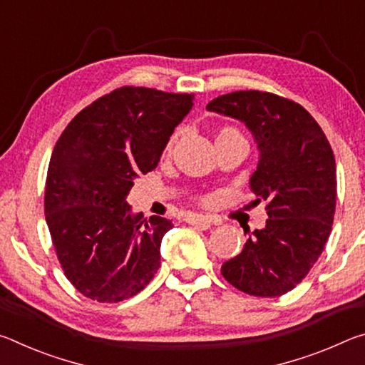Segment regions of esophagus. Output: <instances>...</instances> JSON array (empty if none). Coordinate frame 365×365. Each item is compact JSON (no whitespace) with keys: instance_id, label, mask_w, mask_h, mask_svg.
<instances>
[{"instance_id":"1","label":"esophagus","mask_w":365,"mask_h":365,"mask_svg":"<svg viewBox=\"0 0 365 365\" xmlns=\"http://www.w3.org/2000/svg\"><path fill=\"white\" fill-rule=\"evenodd\" d=\"M187 224L193 225V227H197L201 228V230H207L209 227H211L212 220L209 215H201V214H190L187 217Z\"/></svg>"}]
</instances>
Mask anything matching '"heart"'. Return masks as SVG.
I'll return each mask as SVG.
<instances>
[{"label":"heart","mask_w":365,"mask_h":365,"mask_svg":"<svg viewBox=\"0 0 365 365\" xmlns=\"http://www.w3.org/2000/svg\"><path fill=\"white\" fill-rule=\"evenodd\" d=\"M177 137H178V133H175L174 137L170 138L168 150H170V148L174 146ZM230 138H243V137H242V135H240V132L237 130V128H233V127H222L220 130H219V133H217V140H215V141H219V140H230Z\"/></svg>","instance_id":"1"}]
</instances>
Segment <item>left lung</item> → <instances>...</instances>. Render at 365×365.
Instances as JSON below:
<instances>
[{
    "mask_svg": "<svg viewBox=\"0 0 365 365\" xmlns=\"http://www.w3.org/2000/svg\"><path fill=\"white\" fill-rule=\"evenodd\" d=\"M207 110L243 122L259 151L250 188L267 202L265 227L248 232L242 252L222 264V275L240 292L282 296L304 279L322 255L336 206V164L319 123L287 98L235 91Z\"/></svg>",
    "mask_w": 365,
    "mask_h": 365,
    "instance_id": "left-lung-1",
    "label": "left lung"
}]
</instances>
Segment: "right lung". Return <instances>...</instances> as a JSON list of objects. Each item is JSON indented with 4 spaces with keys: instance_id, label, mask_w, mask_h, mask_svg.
<instances>
[{
    "instance_id": "obj_1",
    "label": "right lung",
    "mask_w": 365,
    "mask_h": 365,
    "mask_svg": "<svg viewBox=\"0 0 365 365\" xmlns=\"http://www.w3.org/2000/svg\"><path fill=\"white\" fill-rule=\"evenodd\" d=\"M193 95L122 86L73 117L48 165L45 215L64 274L86 298L119 302L160 265L172 222L132 212L135 178L156 165Z\"/></svg>"
}]
</instances>
